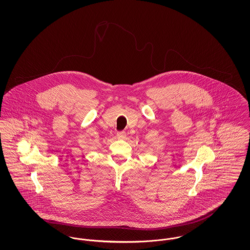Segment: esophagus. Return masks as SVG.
Here are the masks:
<instances>
[{
  "mask_svg": "<svg viewBox=\"0 0 250 250\" xmlns=\"http://www.w3.org/2000/svg\"><path fill=\"white\" fill-rule=\"evenodd\" d=\"M117 138L119 140H125L126 138V133L125 131H122V132H118L117 133Z\"/></svg>",
  "mask_w": 250,
  "mask_h": 250,
  "instance_id": "34e87169",
  "label": "esophagus"
}]
</instances>
